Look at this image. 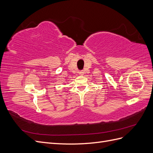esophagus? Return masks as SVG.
<instances>
[{
  "instance_id": "1",
  "label": "esophagus",
  "mask_w": 153,
  "mask_h": 153,
  "mask_svg": "<svg viewBox=\"0 0 153 153\" xmlns=\"http://www.w3.org/2000/svg\"><path fill=\"white\" fill-rule=\"evenodd\" d=\"M78 73H79L80 75H84V71H83V70H81V71H78Z\"/></svg>"
}]
</instances>
